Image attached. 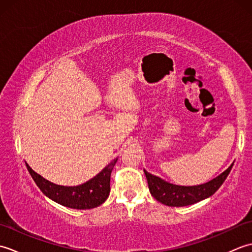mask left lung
Segmentation results:
<instances>
[{"label":"left lung","instance_id":"1","mask_svg":"<svg viewBox=\"0 0 252 252\" xmlns=\"http://www.w3.org/2000/svg\"><path fill=\"white\" fill-rule=\"evenodd\" d=\"M233 164L234 162L216 179L196 186L174 185L148 173L146 170H144V173L146 175L149 191L155 199L169 207H184L206 199L215 194L231 172Z\"/></svg>","mask_w":252,"mask_h":252}]
</instances>
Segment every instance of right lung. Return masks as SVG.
<instances>
[{"label":"right lung","instance_id":"obj_1","mask_svg":"<svg viewBox=\"0 0 252 252\" xmlns=\"http://www.w3.org/2000/svg\"><path fill=\"white\" fill-rule=\"evenodd\" d=\"M114 159L108 165L85 183L78 186H62L42 178L26 163L32 179L43 194L50 199L72 209H92L100 206L110 192V174L117 162Z\"/></svg>","mask_w":252,"mask_h":252}]
</instances>
